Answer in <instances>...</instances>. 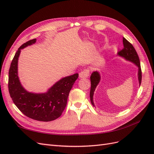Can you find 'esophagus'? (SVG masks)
<instances>
[{
  "mask_svg": "<svg viewBox=\"0 0 154 154\" xmlns=\"http://www.w3.org/2000/svg\"><path fill=\"white\" fill-rule=\"evenodd\" d=\"M89 75V70L88 69H83L82 71L79 73V77L80 78H86Z\"/></svg>",
  "mask_w": 154,
  "mask_h": 154,
  "instance_id": "1",
  "label": "esophagus"
}]
</instances>
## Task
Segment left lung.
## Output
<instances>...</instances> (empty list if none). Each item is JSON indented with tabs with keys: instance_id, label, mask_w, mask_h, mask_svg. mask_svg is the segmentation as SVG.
I'll return each mask as SVG.
<instances>
[{
	"instance_id": "1",
	"label": "left lung",
	"mask_w": 154,
	"mask_h": 154,
	"mask_svg": "<svg viewBox=\"0 0 154 154\" xmlns=\"http://www.w3.org/2000/svg\"><path fill=\"white\" fill-rule=\"evenodd\" d=\"M123 49L119 51L118 53V55L121 57H123L127 61H129L134 63L138 67V80L139 85H141V79H142V72L141 69V64L138 54L136 52V49H134V46L130 44L129 42L126 40L125 38H123ZM101 80V76L99 72L94 71L91 76V87L90 91V98L91 102L93 106H94V101H93V96L95 91L97 85H98Z\"/></svg>"
}]
</instances>
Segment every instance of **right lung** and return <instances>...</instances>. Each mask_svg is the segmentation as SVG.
<instances>
[{
  "mask_svg": "<svg viewBox=\"0 0 154 154\" xmlns=\"http://www.w3.org/2000/svg\"><path fill=\"white\" fill-rule=\"evenodd\" d=\"M31 40L22 44L15 54L9 71L8 88L13 103L27 117L40 122H51L62 115L67 105L69 92L78 74L62 78L45 93H32L22 87L18 76V60L21 49L36 42Z\"/></svg>",
  "mask_w": 154,
  "mask_h": 154,
  "instance_id": "add662e5",
  "label": "right lung"
}]
</instances>
